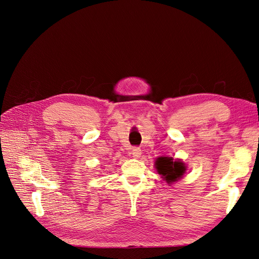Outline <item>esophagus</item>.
<instances>
[{"mask_svg":"<svg viewBox=\"0 0 259 259\" xmlns=\"http://www.w3.org/2000/svg\"><path fill=\"white\" fill-rule=\"evenodd\" d=\"M141 149L139 147H134L133 149H131V155H133V157L135 158H139L141 156Z\"/></svg>","mask_w":259,"mask_h":259,"instance_id":"34e87169","label":"esophagus"}]
</instances>
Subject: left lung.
Wrapping results in <instances>:
<instances>
[{"mask_svg": "<svg viewBox=\"0 0 259 259\" xmlns=\"http://www.w3.org/2000/svg\"><path fill=\"white\" fill-rule=\"evenodd\" d=\"M156 168L159 175L162 176V178L168 184L175 183L176 180L183 177L186 171V166L180 160H174L169 157H160L157 159Z\"/></svg>", "mask_w": 259, "mask_h": 259, "instance_id": "left-lung-1", "label": "left lung"}]
</instances>
